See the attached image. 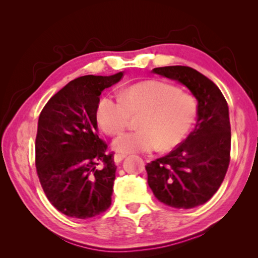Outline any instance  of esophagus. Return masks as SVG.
<instances>
[{"instance_id": "34e87169", "label": "esophagus", "mask_w": 258, "mask_h": 258, "mask_svg": "<svg viewBox=\"0 0 258 258\" xmlns=\"http://www.w3.org/2000/svg\"><path fill=\"white\" fill-rule=\"evenodd\" d=\"M124 158H126V155H120V154H117L115 155V157H113V159H115V163H120L121 160H123Z\"/></svg>"}]
</instances>
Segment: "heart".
Instances as JSON below:
<instances>
[{"mask_svg":"<svg viewBox=\"0 0 258 258\" xmlns=\"http://www.w3.org/2000/svg\"><path fill=\"white\" fill-rule=\"evenodd\" d=\"M140 115L138 131L119 135L112 146L121 154H149L178 145L194 124L197 104L192 95L160 81H147L127 87L119 98L103 95L95 118L108 135L120 133L131 115Z\"/></svg>","mask_w":258,"mask_h":258,"instance_id":"obj_1","label":"heart"}]
</instances>
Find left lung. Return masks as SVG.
Wrapping results in <instances>:
<instances>
[{"label":"left lung","instance_id":"obj_1","mask_svg":"<svg viewBox=\"0 0 258 258\" xmlns=\"http://www.w3.org/2000/svg\"><path fill=\"white\" fill-rule=\"evenodd\" d=\"M180 82L198 101L195 130L168 155L146 166L148 184L160 203L194 208L211 199L223 182L230 164L231 126L224 95L202 73L186 66L152 69Z\"/></svg>","mask_w":258,"mask_h":258}]
</instances>
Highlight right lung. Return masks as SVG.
I'll return each instance as SVG.
<instances>
[{"label":"right lung","instance_id":"obj_1","mask_svg":"<svg viewBox=\"0 0 258 258\" xmlns=\"http://www.w3.org/2000/svg\"><path fill=\"white\" fill-rule=\"evenodd\" d=\"M121 78V72L78 77L41 111L35 141L37 176L49 202L69 217H94L111 205L117 166L98 135L95 109L102 91Z\"/></svg>","mask_w":258,"mask_h":258}]
</instances>
